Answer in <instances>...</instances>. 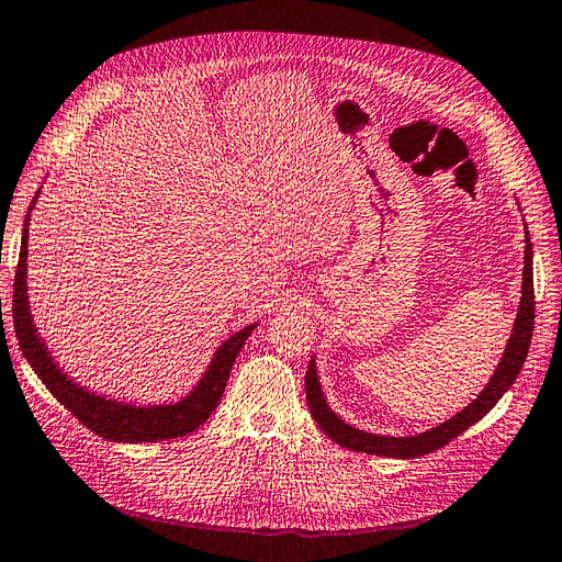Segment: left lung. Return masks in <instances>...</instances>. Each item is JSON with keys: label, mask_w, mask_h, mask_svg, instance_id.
<instances>
[{"label": "left lung", "mask_w": 562, "mask_h": 562, "mask_svg": "<svg viewBox=\"0 0 562 562\" xmlns=\"http://www.w3.org/2000/svg\"><path fill=\"white\" fill-rule=\"evenodd\" d=\"M531 329H535V272H531V241H529V233L525 229L522 299H520V308H517L513 335L506 344V351H503L501 363L496 366V372L492 375V380H488L482 394L474 398L470 406L456 413L451 420L441 423L439 427H431L429 431H423V435H415V437L372 435V431H363V429H356V427L347 425L339 418V415L333 413V408L327 406V401L323 396L318 372H315V361H311L308 370H306V398H308V408H311L313 420L318 423V427L329 439L344 446V449H351V451H361V453H370V456H386V458H418V456L437 451V449H441V446L449 443L451 439H456L458 435H463L468 427L482 420L484 415L498 404V398L510 390V384L515 382L517 375H520L522 363L527 358Z\"/></svg>", "instance_id": "1"}]
</instances>
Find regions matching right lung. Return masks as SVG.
<instances>
[{"label": "right lung", "mask_w": 562, "mask_h": 562, "mask_svg": "<svg viewBox=\"0 0 562 562\" xmlns=\"http://www.w3.org/2000/svg\"><path fill=\"white\" fill-rule=\"evenodd\" d=\"M37 196L33 199V204ZM31 209H27L25 223H23V239H21V254L16 266V280H13V329H16L19 347L27 363L33 366L35 375L42 384L59 398V404L68 408L76 418L92 429L94 435L111 439V441H127V443H142V441H164V439H178L190 435L199 425L209 420V415L221 404V396L225 392V384L229 378V370L235 366V358L244 341L256 327L249 325L239 329L227 341L221 344L215 351L209 370L204 378L196 382L190 396H184L178 404L168 406H131L121 404V401H111L106 396H97L94 392L82 390L70 378H66L61 368L56 366L49 356L45 341L37 335L33 325L31 306H27V286H25V258H27V221H31Z\"/></svg>", "instance_id": "1"}]
</instances>
